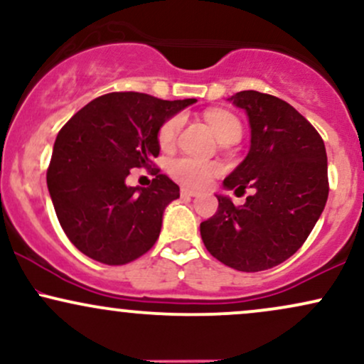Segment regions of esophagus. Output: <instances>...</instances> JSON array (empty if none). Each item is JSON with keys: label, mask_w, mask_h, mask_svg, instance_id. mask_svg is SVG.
Masks as SVG:
<instances>
[{"label": "esophagus", "mask_w": 364, "mask_h": 364, "mask_svg": "<svg viewBox=\"0 0 364 364\" xmlns=\"http://www.w3.org/2000/svg\"><path fill=\"white\" fill-rule=\"evenodd\" d=\"M181 196L183 198H191V196H198V193L193 190H190V188H181Z\"/></svg>", "instance_id": "1"}]
</instances>
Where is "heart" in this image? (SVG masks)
Returning <instances> with one entry per match:
<instances>
[{
  "label": "heart",
  "instance_id": "b5f03b06",
  "mask_svg": "<svg viewBox=\"0 0 364 364\" xmlns=\"http://www.w3.org/2000/svg\"><path fill=\"white\" fill-rule=\"evenodd\" d=\"M205 119L210 127L217 140L224 141L229 139H240L241 123L235 114L224 109H210L205 112ZM183 118L181 116H173L162 124L159 129V144L162 149L173 147L178 139V133L181 129ZM217 173V166L214 162L202 161L195 157H179L171 164V174L183 185L191 188H203L208 185L210 178Z\"/></svg>",
  "mask_w": 364,
  "mask_h": 364
}]
</instances>
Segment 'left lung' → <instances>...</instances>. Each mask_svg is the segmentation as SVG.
Returning <instances> with one entry per match:
<instances>
[{"label": "left lung", "mask_w": 364, "mask_h": 364, "mask_svg": "<svg viewBox=\"0 0 364 364\" xmlns=\"http://www.w3.org/2000/svg\"><path fill=\"white\" fill-rule=\"evenodd\" d=\"M248 116V156L224 179V190L245 191V205L215 195V215L200 224L212 257L241 272L272 269L310 236L328 196L327 152L321 136L291 104L257 90L231 95Z\"/></svg>", "instance_id": "obj_1"}]
</instances>
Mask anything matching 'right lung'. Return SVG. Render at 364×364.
Segmentation results:
<instances>
[{"label":"right lung","mask_w":364,"mask_h":364,"mask_svg":"<svg viewBox=\"0 0 364 364\" xmlns=\"http://www.w3.org/2000/svg\"><path fill=\"white\" fill-rule=\"evenodd\" d=\"M196 99L162 101L112 92L82 107L54 141L48 190L63 231L87 257L123 265L152 248L179 186L154 168L152 185L128 186L133 168H152L159 129Z\"/></svg>","instance_id":"add662e5"}]
</instances>
